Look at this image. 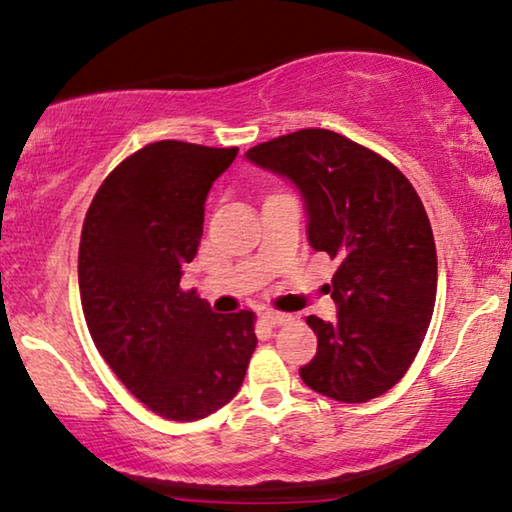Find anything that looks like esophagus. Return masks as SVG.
Returning <instances> with one entry per match:
<instances>
[{
	"label": "esophagus",
	"mask_w": 512,
	"mask_h": 512,
	"mask_svg": "<svg viewBox=\"0 0 512 512\" xmlns=\"http://www.w3.org/2000/svg\"><path fill=\"white\" fill-rule=\"evenodd\" d=\"M262 320L269 327H278V325L292 323V316H290V313H281V311H264L262 313Z\"/></svg>",
	"instance_id": "esophagus-1"
}]
</instances>
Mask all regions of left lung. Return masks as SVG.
<instances>
[{
    "instance_id": "left-lung-1",
    "label": "left lung",
    "mask_w": 512,
    "mask_h": 512,
    "mask_svg": "<svg viewBox=\"0 0 512 512\" xmlns=\"http://www.w3.org/2000/svg\"><path fill=\"white\" fill-rule=\"evenodd\" d=\"M245 159L299 189L311 248L339 262L337 318H306L318 351L299 377L339 403L384 395L419 353L438 290V255L419 194L384 156L325 128L262 142Z\"/></svg>"
}]
</instances>
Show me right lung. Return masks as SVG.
Listing matches in <instances>:
<instances>
[{
    "instance_id": "obj_1",
    "label": "right lung",
    "mask_w": 512,
    "mask_h": 512,
    "mask_svg": "<svg viewBox=\"0 0 512 512\" xmlns=\"http://www.w3.org/2000/svg\"><path fill=\"white\" fill-rule=\"evenodd\" d=\"M236 147L161 140L119 163L88 208L79 290L95 349L140 403L170 421L227 405L257 346L255 313H217L182 290L203 203Z\"/></svg>"
}]
</instances>
